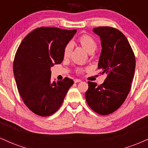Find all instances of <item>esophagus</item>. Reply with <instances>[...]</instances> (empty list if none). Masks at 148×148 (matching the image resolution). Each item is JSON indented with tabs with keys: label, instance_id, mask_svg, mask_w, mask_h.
<instances>
[{
	"label": "esophagus",
	"instance_id": "1",
	"mask_svg": "<svg viewBox=\"0 0 148 148\" xmlns=\"http://www.w3.org/2000/svg\"><path fill=\"white\" fill-rule=\"evenodd\" d=\"M74 83H79V82H81V80H80V79H74Z\"/></svg>",
	"mask_w": 148,
	"mask_h": 148
}]
</instances>
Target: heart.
Listing matches in <instances>:
<instances>
[{
  "instance_id": "1",
  "label": "heart",
  "mask_w": 148,
  "mask_h": 148,
  "mask_svg": "<svg viewBox=\"0 0 148 148\" xmlns=\"http://www.w3.org/2000/svg\"><path fill=\"white\" fill-rule=\"evenodd\" d=\"M77 42L89 53H92L94 52L97 47V43L96 40L90 35H87V34H84V35H81L77 39ZM72 44L68 43L66 45L63 50V57L64 58H67L69 57L71 52H72ZM84 71V69L81 68V67H78L76 69V72L79 74H81Z\"/></svg>"
}]
</instances>
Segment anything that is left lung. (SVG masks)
I'll return each instance as SVG.
<instances>
[{
	"mask_svg": "<svg viewBox=\"0 0 148 148\" xmlns=\"http://www.w3.org/2000/svg\"><path fill=\"white\" fill-rule=\"evenodd\" d=\"M93 31L100 37L102 47L98 68L107 76L100 86L88 81L85 96L92 111L99 115H108L121 106L130 92L136 58L130 42L119 30L99 26Z\"/></svg>",
	"mask_w": 148,
	"mask_h": 148,
	"instance_id": "8db88e82",
	"label": "left lung"
}]
</instances>
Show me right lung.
Returning <instances> with one entry per match:
<instances>
[{"instance_id":"add662e5","label":"right lung","mask_w":148,"mask_h":148,"mask_svg":"<svg viewBox=\"0 0 148 148\" xmlns=\"http://www.w3.org/2000/svg\"><path fill=\"white\" fill-rule=\"evenodd\" d=\"M76 33L42 26L28 34L18 47L13 62L18 91L25 106L40 116L55 113L74 84L67 77L51 82V67L62 62L64 47Z\"/></svg>"}]
</instances>
